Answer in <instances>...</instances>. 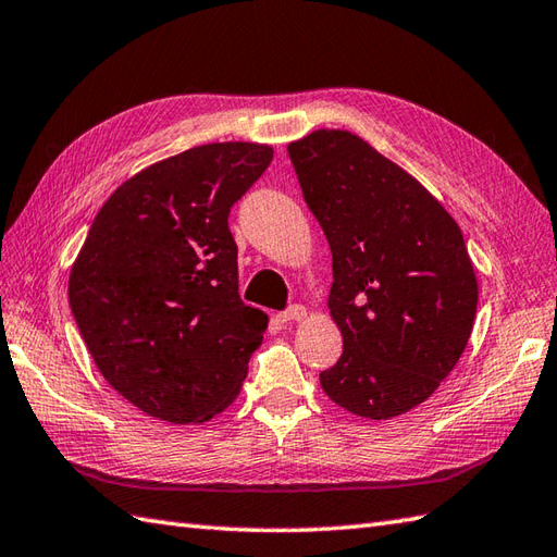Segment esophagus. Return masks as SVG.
<instances>
[{
  "instance_id": "esophagus-1",
  "label": "esophagus",
  "mask_w": 557,
  "mask_h": 557,
  "mask_svg": "<svg viewBox=\"0 0 557 557\" xmlns=\"http://www.w3.org/2000/svg\"><path fill=\"white\" fill-rule=\"evenodd\" d=\"M307 317V310L302 305H290L286 312L278 314V321H283V324H290V321H300Z\"/></svg>"
}]
</instances>
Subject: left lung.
<instances>
[{"label": "left lung", "mask_w": 557, "mask_h": 557, "mask_svg": "<svg viewBox=\"0 0 557 557\" xmlns=\"http://www.w3.org/2000/svg\"><path fill=\"white\" fill-rule=\"evenodd\" d=\"M333 255L329 310L341 360L319 374L357 417L391 419L431 398L467 348L479 286L455 219L422 183L348 131L288 145Z\"/></svg>", "instance_id": "obj_1"}]
</instances>
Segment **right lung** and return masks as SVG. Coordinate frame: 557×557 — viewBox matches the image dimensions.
<instances>
[{
	"label": "right lung",
	"instance_id": "right-lung-1",
	"mask_svg": "<svg viewBox=\"0 0 557 557\" xmlns=\"http://www.w3.org/2000/svg\"><path fill=\"white\" fill-rule=\"evenodd\" d=\"M274 159L269 145L212 143L147 166L97 212L69 302L109 386L171 424L236 400L267 314L238 295L231 207Z\"/></svg>",
	"mask_w": 557,
	"mask_h": 557
}]
</instances>
